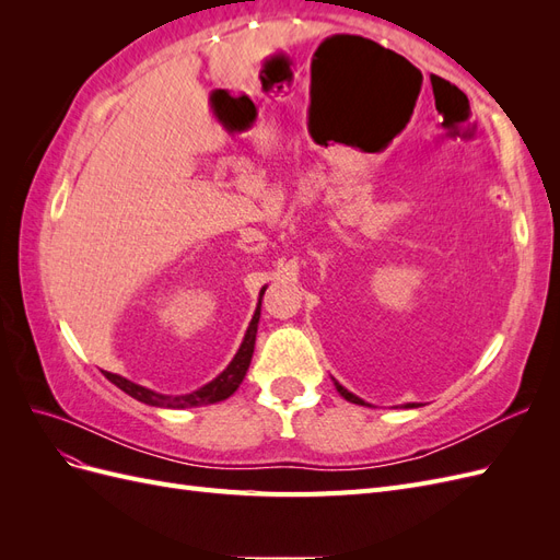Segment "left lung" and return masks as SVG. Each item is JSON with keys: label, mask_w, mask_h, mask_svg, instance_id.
<instances>
[{"label": "left lung", "mask_w": 560, "mask_h": 560, "mask_svg": "<svg viewBox=\"0 0 560 560\" xmlns=\"http://www.w3.org/2000/svg\"><path fill=\"white\" fill-rule=\"evenodd\" d=\"M334 385H336V389H338V395H341L343 399H348V401H352V404H360V406H371V404H366L364 399H360L358 395H352V393H348V389L338 383V381H334ZM411 406V404H409Z\"/></svg>", "instance_id": "1"}]
</instances>
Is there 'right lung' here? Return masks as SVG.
I'll use <instances>...</instances> for the list:
<instances>
[{
	"label": "right lung",
	"instance_id": "add662e5",
	"mask_svg": "<svg viewBox=\"0 0 560 560\" xmlns=\"http://www.w3.org/2000/svg\"><path fill=\"white\" fill-rule=\"evenodd\" d=\"M264 292L266 290H261V294H259L257 311H254V315H252V322H249V327L245 331L243 343H241L238 352H235V358L231 360V364L214 381L194 389V393H189V395H163V393H154V389L132 383V381L118 376V374H109V371H105V376L116 387H121L124 393L130 395L132 399H138V401L149 404V406H161V409H191V406H208V404H217V401L229 399L235 393V389H238V385L243 383L247 369H249V362H252L254 341H257V325H259V315H261Z\"/></svg>",
	"mask_w": 560,
	"mask_h": 560
}]
</instances>
